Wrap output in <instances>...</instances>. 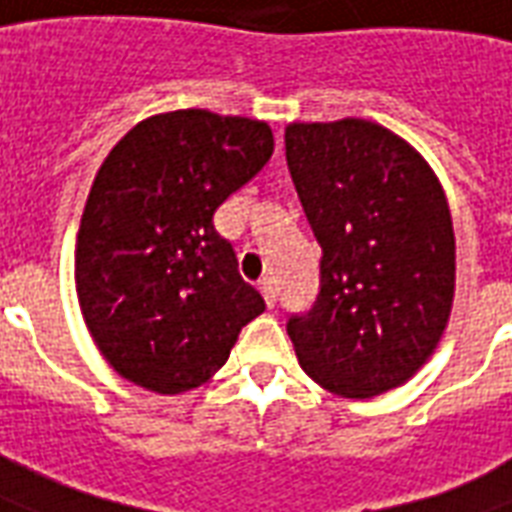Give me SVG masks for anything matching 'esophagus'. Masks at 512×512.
<instances>
[{
    "label": "esophagus",
    "mask_w": 512,
    "mask_h": 512,
    "mask_svg": "<svg viewBox=\"0 0 512 512\" xmlns=\"http://www.w3.org/2000/svg\"><path fill=\"white\" fill-rule=\"evenodd\" d=\"M260 293L266 298L268 309H274L276 306V285L274 279H260Z\"/></svg>",
    "instance_id": "34e87169"
}]
</instances>
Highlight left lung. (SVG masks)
<instances>
[{"label":"left lung","mask_w":512,"mask_h":512,"mask_svg":"<svg viewBox=\"0 0 512 512\" xmlns=\"http://www.w3.org/2000/svg\"><path fill=\"white\" fill-rule=\"evenodd\" d=\"M287 168L323 246L320 293L287 323L320 388L372 399L429 361L456 293V236L437 173L366 119L293 121Z\"/></svg>","instance_id":"1"}]
</instances>
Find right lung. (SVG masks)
Returning a JSON list of instances; mask_svg holds the SVG:
<instances>
[{
  "label": "right lung",
  "mask_w": 512,
  "mask_h": 512,
  "mask_svg": "<svg viewBox=\"0 0 512 512\" xmlns=\"http://www.w3.org/2000/svg\"><path fill=\"white\" fill-rule=\"evenodd\" d=\"M274 154L266 121L187 108L138 121L94 176L75 244V293L102 358L154 393L225 366L266 309L214 211Z\"/></svg>",
  "instance_id": "add662e5"
}]
</instances>
